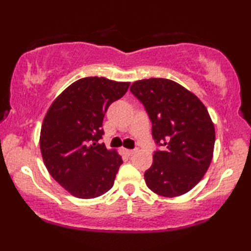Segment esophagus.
Listing matches in <instances>:
<instances>
[{"instance_id": "34e87169", "label": "esophagus", "mask_w": 251, "mask_h": 251, "mask_svg": "<svg viewBox=\"0 0 251 251\" xmlns=\"http://www.w3.org/2000/svg\"><path fill=\"white\" fill-rule=\"evenodd\" d=\"M123 152L124 153H125V154L126 155H132V154H134V152H135V151L134 150H127V149H123Z\"/></svg>"}]
</instances>
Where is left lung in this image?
Returning a JSON list of instances; mask_svg holds the SVG:
<instances>
[{
	"instance_id": "8db88e82",
	"label": "left lung",
	"mask_w": 251,
	"mask_h": 251,
	"mask_svg": "<svg viewBox=\"0 0 251 251\" xmlns=\"http://www.w3.org/2000/svg\"><path fill=\"white\" fill-rule=\"evenodd\" d=\"M129 90L149 113L153 139L164 146L145 172L147 187L166 198L186 194L213 159L215 128L206 106L194 93L165 78L137 80Z\"/></svg>"
}]
</instances>
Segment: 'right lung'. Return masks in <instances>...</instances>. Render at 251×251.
<instances>
[{
	"label": "right lung",
	"instance_id": "add662e5",
	"mask_svg": "<svg viewBox=\"0 0 251 251\" xmlns=\"http://www.w3.org/2000/svg\"><path fill=\"white\" fill-rule=\"evenodd\" d=\"M129 83L86 77L68 86L45 114L39 146L51 176L71 195L98 198L112 188L123 164L117 151L98 144L108 106Z\"/></svg>",
	"mask_w": 251,
	"mask_h": 251
}]
</instances>
